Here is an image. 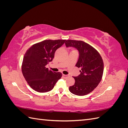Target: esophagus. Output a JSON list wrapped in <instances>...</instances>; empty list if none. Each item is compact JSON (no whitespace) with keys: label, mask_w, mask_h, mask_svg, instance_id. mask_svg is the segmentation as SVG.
Listing matches in <instances>:
<instances>
[{"label":"esophagus","mask_w":128,"mask_h":128,"mask_svg":"<svg viewBox=\"0 0 128 128\" xmlns=\"http://www.w3.org/2000/svg\"><path fill=\"white\" fill-rule=\"evenodd\" d=\"M62 76L64 77V78H67V77H68V75H64V74H63V75H62Z\"/></svg>","instance_id":"1"}]
</instances>
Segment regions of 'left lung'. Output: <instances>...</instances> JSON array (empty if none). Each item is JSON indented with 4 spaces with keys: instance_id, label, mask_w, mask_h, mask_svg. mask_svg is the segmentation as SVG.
Listing matches in <instances>:
<instances>
[{
    "instance_id": "obj_1",
    "label": "left lung",
    "mask_w": 128,
    "mask_h": 128,
    "mask_svg": "<svg viewBox=\"0 0 128 128\" xmlns=\"http://www.w3.org/2000/svg\"><path fill=\"white\" fill-rule=\"evenodd\" d=\"M66 47H74L79 52L76 66L80 68V75L73 77L75 84L69 87L72 94L85 96L90 94L98 86L104 72V62L99 52L92 46L82 40H67Z\"/></svg>"
}]
</instances>
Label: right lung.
Listing matches in <instances>:
<instances>
[{
  "label": "right lung",
  "mask_w": 128,
  "mask_h": 128,
  "mask_svg": "<svg viewBox=\"0 0 128 128\" xmlns=\"http://www.w3.org/2000/svg\"><path fill=\"white\" fill-rule=\"evenodd\" d=\"M66 40H45L34 44L26 51L22 64V72L29 86L38 92L53 88L62 73L55 72L46 67L52 61L56 50Z\"/></svg>",
  "instance_id": "1"
}]
</instances>
